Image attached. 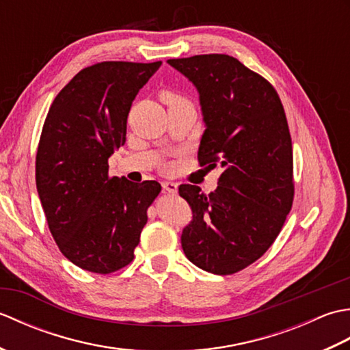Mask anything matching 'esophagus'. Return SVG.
I'll return each instance as SVG.
<instances>
[{
    "label": "esophagus",
    "mask_w": 350,
    "mask_h": 350,
    "mask_svg": "<svg viewBox=\"0 0 350 350\" xmlns=\"http://www.w3.org/2000/svg\"><path fill=\"white\" fill-rule=\"evenodd\" d=\"M162 189L168 192V194H176L177 192V183L176 182H162Z\"/></svg>",
    "instance_id": "obj_1"
}]
</instances>
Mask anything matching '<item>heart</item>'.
<instances>
[{"mask_svg":"<svg viewBox=\"0 0 350 350\" xmlns=\"http://www.w3.org/2000/svg\"><path fill=\"white\" fill-rule=\"evenodd\" d=\"M167 100H180V99L174 94H167Z\"/></svg>","mask_w":350,"mask_h":350,"instance_id":"b5f03b06","label":"heart"}]
</instances>
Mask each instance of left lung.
<instances>
[{
    "label": "left lung",
    "instance_id": "1",
    "mask_svg": "<svg viewBox=\"0 0 350 350\" xmlns=\"http://www.w3.org/2000/svg\"><path fill=\"white\" fill-rule=\"evenodd\" d=\"M196 85L206 129L202 167L219 165L209 196L180 185L192 221L182 232L185 256L217 275L239 272L280 234L293 203V150L284 108L271 83L234 57L204 54L167 62Z\"/></svg>",
    "mask_w": 350,
    "mask_h": 350
}]
</instances>
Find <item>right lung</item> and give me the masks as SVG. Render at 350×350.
I'll return each instance as SVG.
<instances>
[{
  "label": "right lung",
  "mask_w": 350,
  "mask_h": 350,
  "mask_svg": "<svg viewBox=\"0 0 350 350\" xmlns=\"http://www.w3.org/2000/svg\"><path fill=\"white\" fill-rule=\"evenodd\" d=\"M162 62H103L78 72L44 118L36 154V185L51 234L73 265L111 273L133 260L154 180L111 177L108 158L126 141L139 88Z\"/></svg>",
  "instance_id": "obj_1"
}]
</instances>
